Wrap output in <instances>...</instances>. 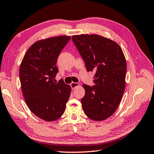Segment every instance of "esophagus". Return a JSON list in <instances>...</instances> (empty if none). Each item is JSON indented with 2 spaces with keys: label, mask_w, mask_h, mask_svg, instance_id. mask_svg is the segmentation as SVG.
I'll return each mask as SVG.
<instances>
[{
  "label": "esophagus",
  "mask_w": 154,
  "mask_h": 154,
  "mask_svg": "<svg viewBox=\"0 0 154 154\" xmlns=\"http://www.w3.org/2000/svg\"><path fill=\"white\" fill-rule=\"evenodd\" d=\"M80 85L79 83H78V82H72V83L70 84V86L72 87V89H75L77 87H78V86H79Z\"/></svg>",
  "instance_id": "1"
}]
</instances>
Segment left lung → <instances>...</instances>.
<instances>
[{"mask_svg": "<svg viewBox=\"0 0 154 154\" xmlns=\"http://www.w3.org/2000/svg\"><path fill=\"white\" fill-rule=\"evenodd\" d=\"M87 72H96L92 86L83 84L82 109L90 119L101 121L116 111L125 86L127 65L121 47L111 39L97 34L72 36Z\"/></svg>", "mask_w": 154, "mask_h": 154, "instance_id": "8db88e82", "label": "left lung"}]
</instances>
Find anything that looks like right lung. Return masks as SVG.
I'll list each match as a JSON object with an SVG mask.
<instances>
[{
  "label": "right lung",
  "instance_id": "1",
  "mask_svg": "<svg viewBox=\"0 0 154 154\" xmlns=\"http://www.w3.org/2000/svg\"><path fill=\"white\" fill-rule=\"evenodd\" d=\"M71 37L60 36L35 42L27 50L19 68L22 92L35 115L45 121H54L64 112L71 87L62 79L57 83V58Z\"/></svg>",
  "mask_w": 154,
  "mask_h": 154
}]
</instances>
